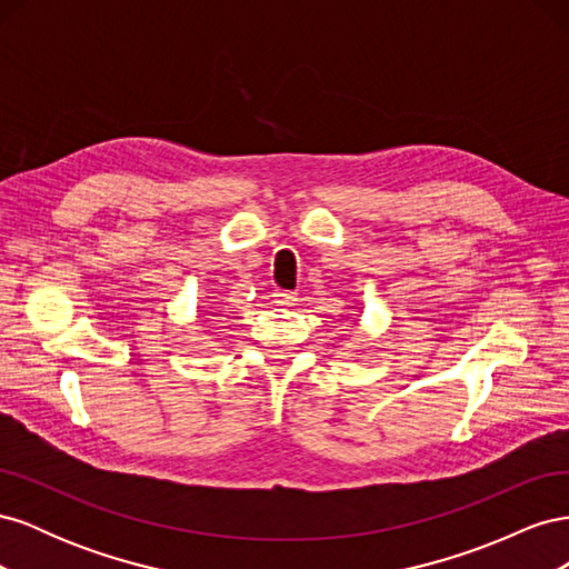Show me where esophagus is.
<instances>
[{
    "label": "esophagus",
    "instance_id": "34e87169",
    "mask_svg": "<svg viewBox=\"0 0 569 569\" xmlns=\"http://www.w3.org/2000/svg\"><path fill=\"white\" fill-rule=\"evenodd\" d=\"M272 301H274V303H278V306H295V301H297V295H295V291L274 289V295H272Z\"/></svg>",
    "mask_w": 569,
    "mask_h": 569
}]
</instances>
